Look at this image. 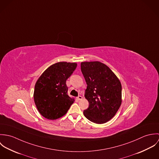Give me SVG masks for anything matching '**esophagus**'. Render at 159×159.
<instances>
[{
    "mask_svg": "<svg viewBox=\"0 0 159 159\" xmlns=\"http://www.w3.org/2000/svg\"><path fill=\"white\" fill-rule=\"evenodd\" d=\"M83 99V97H82V96H81V95H79L78 97H77V100H82Z\"/></svg>",
    "mask_w": 159,
    "mask_h": 159,
    "instance_id": "obj_1",
    "label": "esophagus"
}]
</instances>
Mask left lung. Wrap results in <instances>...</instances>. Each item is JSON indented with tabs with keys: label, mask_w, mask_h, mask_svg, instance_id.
<instances>
[{
	"label": "left lung",
	"mask_w": 159,
	"mask_h": 159,
	"mask_svg": "<svg viewBox=\"0 0 159 159\" xmlns=\"http://www.w3.org/2000/svg\"><path fill=\"white\" fill-rule=\"evenodd\" d=\"M81 70L88 85L84 96L89 102L84 115L93 123H106L120 107L121 83L112 70L100 62H83Z\"/></svg>",
	"instance_id": "obj_1"
}]
</instances>
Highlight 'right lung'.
<instances>
[{
    "label": "right lung",
    "mask_w": 159,
    "mask_h": 159,
    "mask_svg": "<svg viewBox=\"0 0 159 159\" xmlns=\"http://www.w3.org/2000/svg\"><path fill=\"white\" fill-rule=\"evenodd\" d=\"M76 67L75 62L54 64L37 81L34 99L37 110L44 117L54 120L67 113L75 99L68 96L66 81Z\"/></svg>",
    "instance_id": "obj_1"
}]
</instances>
